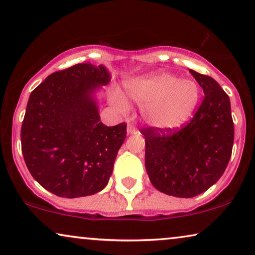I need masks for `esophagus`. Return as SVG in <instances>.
I'll return each instance as SVG.
<instances>
[{
    "label": "esophagus",
    "mask_w": 255,
    "mask_h": 255,
    "mask_svg": "<svg viewBox=\"0 0 255 255\" xmlns=\"http://www.w3.org/2000/svg\"><path fill=\"white\" fill-rule=\"evenodd\" d=\"M127 131H128V134H137L138 133V130L135 128L133 124H128Z\"/></svg>",
    "instance_id": "esophagus-1"
}]
</instances>
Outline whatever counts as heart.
<instances>
[{
  "instance_id": "b5f03b06",
  "label": "heart",
  "mask_w": 255,
  "mask_h": 255,
  "mask_svg": "<svg viewBox=\"0 0 255 255\" xmlns=\"http://www.w3.org/2000/svg\"><path fill=\"white\" fill-rule=\"evenodd\" d=\"M128 95L141 106V117L159 131H175L193 116L200 101V87L193 80L181 79L168 72H156L132 80L125 85ZM111 102L122 114L130 110L127 97L118 90Z\"/></svg>"
}]
</instances>
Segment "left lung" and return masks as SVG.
Masks as SVG:
<instances>
[{
	"label": "left lung",
	"instance_id": "obj_1",
	"mask_svg": "<svg viewBox=\"0 0 255 255\" xmlns=\"http://www.w3.org/2000/svg\"><path fill=\"white\" fill-rule=\"evenodd\" d=\"M189 72L204 93L190 123L174 133L153 128L142 130L151 183L163 194L184 198L204 193L221 179L235 138L229 96L210 76Z\"/></svg>",
	"mask_w": 255,
	"mask_h": 255
}]
</instances>
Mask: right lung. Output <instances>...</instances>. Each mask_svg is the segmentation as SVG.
Masks as SVG:
<instances>
[{"mask_svg": "<svg viewBox=\"0 0 255 255\" xmlns=\"http://www.w3.org/2000/svg\"><path fill=\"white\" fill-rule=\"evenodd\" d=\"M111 80L106 66L78 64L48 75L31 93L20 141L26 167L60 197L89 196L106 188L127 124L100 121L97 93Z\"/></svg>", "mask_w": 255, "mask_h": 255, "instance_id": "add662e5", "label": "right lung"}]
</instances>
